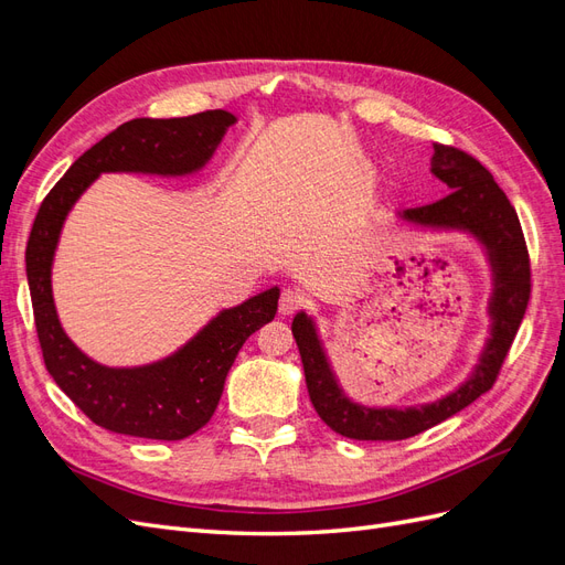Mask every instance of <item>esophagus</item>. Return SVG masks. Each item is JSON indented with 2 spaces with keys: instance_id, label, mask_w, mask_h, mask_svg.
Instances as JSON below:
<instances>
[{
  "instance_id": "obj_1",
  "label": "esophagus",
  "mask_w": 565,
  "mask_h": 565,
  "mask_svg": "<svg viewBox=\"0 0 565 565\" xmlns=\"http://www.w3.org/2000/svg\"><path fill=\"white\" fill-rule=\"evenodd\" d=\"M301 303H303L301 292H297V289H282L278 311H280V316H292Z\"/></svg>"
}]
</instances>
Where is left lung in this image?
<instances>
[{
	"instance_id": "8db88e82",
	"label": "left lung",
	"mask_w": 565,
	"mask_h": 565,
	"mask_svg": "<svg viewBox=\"0 0 565 565\" xmlns=\"http://www.w3.org/2000/svg\"><path fill=\"white\" fill-rule=\"evenodd\" d=\"M431 174L448 185V195L424 207L398 212L403 224L419 231H459L483 249L490 266L488 339L469 377L446 396L417 405H365L339 384L313 316L299 311L292 334L301 353L306 386L320 419L353 440H403L457 415L494 384L514 341L530 299V262L519 224L502 188L488 169L465 150L434 143Z\"/></svg>"
}]
</instances>
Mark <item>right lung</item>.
<instances>
[{"label":"right lung","mask_w":565,"mask_h":565,"mask_svg":"<svg viewBox=\"0 0 565 565\" xmlns=\"http://www.w3.org/2000/svg\"><path fill=\"white\" fill-rule=\"evenodd\" d=\"M237 117L207 110L172 119H131L79 156L51 188L25 249V273L35 309L44 365L61 391L94 424L108 431L181 440L214 415L226 374L249 334L276 318L280 289L270 287L218 311L181 349L136 367L96 363L65 334L51 289V266L67 214L82 193L106 172L188 177L212 160Z\"/></svg>","instance_id":"right-lung-1"}]
</instances>
